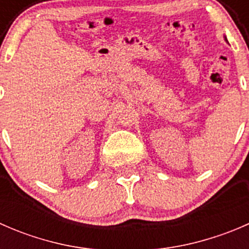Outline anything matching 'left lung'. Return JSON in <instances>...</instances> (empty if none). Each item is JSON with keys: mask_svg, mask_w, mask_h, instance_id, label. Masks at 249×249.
<instances>
[{"mask_svg": "<svg viewBox=\"0 0 249 249\" xmlns=\"http://www.w3.org/2000/svg\"><path fill=\"white\" fill-rule=\"evenodd\" d=\"M224 38H225V41H227V42H228V39H227V37H224Z\"/></svg>", "mask_w": 249, "mask_h": 249, "instance_id": "obj_1", "label": "left lung"}]
</instances>
